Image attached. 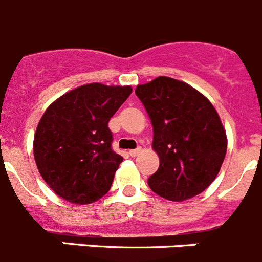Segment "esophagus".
<instances>
[{"label":"esophagus","instance_id":"obj_1","mask_svg":"<svg viewBox=\"0 0 262 262\" xmlns=\"http://www.w3.org/2000/svg\"><path fill=\"white\" fill-rule=\"evenodd\" d=\"M140 152H142V148H140V147L136 148V149H131V151H129V156L135 157V156H138V155L140 154Z\"/></svg>","mask_w":262,"mask_h":262}]
</instances>
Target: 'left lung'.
Instances as JSON below:
<instances>
[{
    "label": "left lung",
    "instance_id": "obj_1",
    "mask_svg": "<svg viewBox=\"0 0 262 262\" xmlns=\"http://www.w3.org/2000/svg\"><path fill=\"white\" fill-rule=\"evenodd\" d=\"M135 94L151 119L152 149L160 160L148 180L152 191L173 202L205 191L221 170L228 142L212 103L191 85L165 76L138 85Z\"/></svg>",
    "mask_w": 262,
    "mask_h": 262
}]
</instances>
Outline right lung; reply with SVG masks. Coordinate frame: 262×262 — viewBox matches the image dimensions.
I'll return each instance as SVG.
<instances>
[{
    "mask_svg": "<svg viewBox=\"0 0 262 262\" xmlns=\"http://www.w3.org/2000/svg\"><path fill=\"white\" fill-rule=\"evenodd\" d=\"M133 88L92 82L55 99L34 135V159L48 186L71 203L89 205L110 190L123 157L111 149L107 123Z\"/></svg>",
    "mask_w": 262,
    "mask_h": 262,
    "instance_id": "1",
    "label": "right lung"
}]
</instances>
